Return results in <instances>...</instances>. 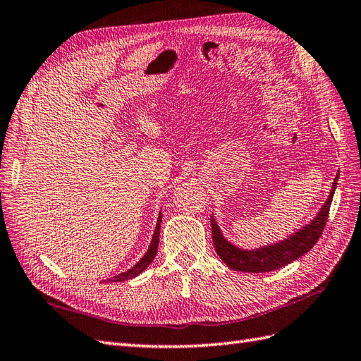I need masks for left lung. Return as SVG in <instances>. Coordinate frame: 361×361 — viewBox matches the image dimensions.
<instances>
[{"label":"left lung","mask_w":361,"mask_h":361,"mask_svg":"<svg viewBox=\"0 0 361 361\" xmlns=\"http://www.w3.org/2000/svg\"><path fill=\"white\" fill-rule=\"evenodd\" d=\"M337 180L338 174L332 183V190L329 192L328 200L324 202L322 209L319 211V214L315 216L311 224H307L300 231H297L291 237H288L286 240L269 245V247H263L252 251L234 247L233 243L225 240V237L222 235L221 230H219L214 217L211 216V234H213V245L216 252L219 254V257H221L231 269L242 272L274 271L297 260L298 257H302L303 254L311 251L314 245L319 242L324 226H326L331 202L334 197V191H336L337 187Z\"/></svg>","instance_id":"8db88e82"}]
</instances>
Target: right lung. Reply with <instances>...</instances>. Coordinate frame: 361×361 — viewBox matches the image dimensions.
<instances>
[{"label": "right lung", "mask_w": 361, "mask_h": 361, "mask_svg": "<svg viewBox=\"0 0 361 361\" xmlns=\"http://www.w3.org/2000/svg\"><path fill=\"white\" fill-rule=\"evenodd\" d=\"M161 222H162V214H159V217H157V224H156V230H154V234H153V239H152V243H150V248H148V251L145 252V256L140 259L136 265L126 271V272H121L119 276H114L111 279H109L110 282H124V280H130L133 279L136 276H139L140 272H142L150 263L153 262L156 252H157V245H159V231H161Z\"/></svg>", "instance_id": "obj_1"}]
</instances>
